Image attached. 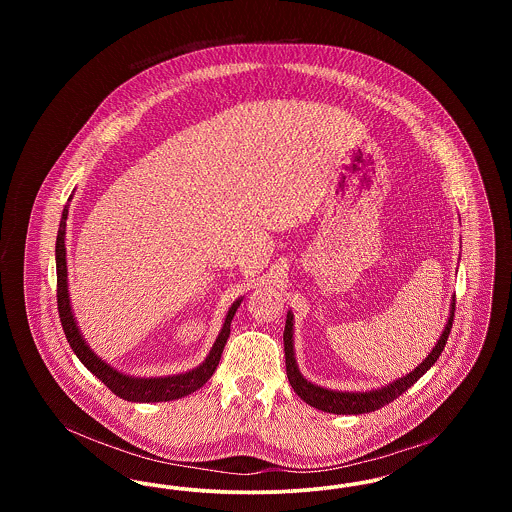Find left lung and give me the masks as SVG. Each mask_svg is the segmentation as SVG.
<instances>
[{
  "label": "left lung",
  "instance_id": "1",
  "mask_svg": "<svg viewBox=\"0 0 512 512\" xmlns=\"http://www.w3.org/2000/svg\"><path fill=\"white\" fill-rule=\"evenodd\" d=\"M453 317H455V297H453V303H451V315H449V320L445 324L443 334L439 336L436 347L432 349V353L420 365L414 368L413 372H409L407 376L395 380L393 384H388L386 388L372 391H355L353 393V391L326 390V388H320V386L307 382L301 376L299 368L295 365V357H293V315L288 313L286 328H284V353H286V374H288V380L292 384L293 391L307 405L315 407L318 411L334 414H363L378 411L384 405L391 403L393 399H397L401 393L409 390L414 382L430 366L438 361L439 355H441V351H443V347L447 343V338H449V332H451V326H453Z\"/></svg>",
  "mask_w": 512,
  "mask_h": 512
}]
</instances>
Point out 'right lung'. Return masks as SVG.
<instances>
[{
	"label": "right lung",
	"mask_w": 512,
	"mask_h": 512,
	"mask_svg": "<svg viewBox=\"0 0 512 512\" xmlns=\"http://www.w3.org/2000/svg\"><path fill=\"white\" fill-rule=\"evenodd\" d=\"M71 199V197H69ZM67 217H69V205H65L63 209V217L59 222V232H57V242H55V263H57V309H59V318L65 330V336L69 345L73 347L76 357L80 359V363L86 366L94 376H98L99 380L113 391L115 395H119L124 401H134V403H157V401H172V399H180L184 395H190L195 390H199L217 370L220 355L224 349V343L230 336V322L236 315L242 299H238L230 309L228 315L224 318L222 330H220L219 338L215 341L213 349L209 351L207 359L201 365L184 372V374H176V376H165V378H134V376H126L119 370H115L113 366L107 365L105 361H101L98 355L88 347V343L82 338L76 320L73 317V309H71V299H69V288H67V249H65V228H67Z\"/></svg>",
	"instance_id": "obj_1"
}]
</instances>
